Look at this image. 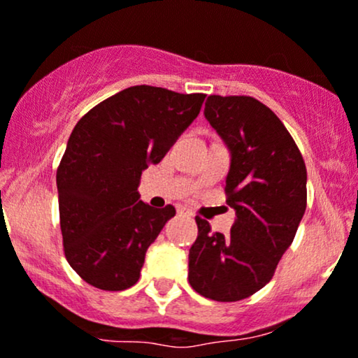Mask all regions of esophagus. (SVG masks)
I'll list each match as a JSON object with an SVG mask.
<instances>
[{"label": "esophagus", "mask_w": 358, "mask_h": 358, "mask_svg": "<svg viewBox=\"0 0 358 358\" xmlns=\"http://www.w3.org/2000/svg\"><path fill=\"white\" fill-rule=\"evenodd\" d=\"M180 214H185V216H192L190 210H185V209H180Z\"/></svg>", "instance_id": "esophagus-1"}]
</instances>
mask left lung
<instances>
[{
	"mask_svg": "<svg viewBox=\"0 0 358 358\" xmlns=\"http://www.w3.org/2000/svg\"><path fill=\"white\" fill-rule=\"evenodd\" d=\"M229 150V235L195 217L197 240L189 252V283L216 302H236L269 283L295 238L307 208V169L281 120L248 96H209L204 108Z\"/></svg>",
	"mask_w": 358,
	"mask_h": 358,
	"instance_id": "left-lung-1",
	"label": "left lung"
}]
</instances>
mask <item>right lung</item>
<instances>
[{
	"label": "right lung",
	"instance_id": "obj_1",
	"mask_svg": "<svg viewBox=\"0 0 358 358\" xmlns=\"http://www.w3.org/2000/svg\"><path fill=\"white\" fill-rule=\"evenodd\" d=\"M206 94L134 85L94 106L71 131L56 171L65 257L92 287L122 292L175 208H150L137 187L197 118Z\"/></svg>",
	"mask_w": 358,
	"mask_h": 358
}]
</instances>
